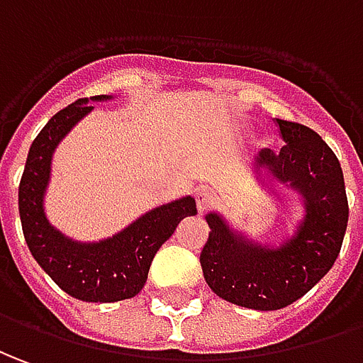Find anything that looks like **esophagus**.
<instances>
[{
    "mask_svg": "<svg viewBox=\"0 0 363 363\" xmlns=\"http://www.w3.org/2000/svg\"><path fill=\"white\" fill-rule=\"evenodd\" d=\"M215 203V196L209 189H199L196 194V206L199 213H206L209 207Z\"/></svg>",
    "mask_w": 363,
    "mask_h": 363,
    "instance_id": "1",
    "label": "esophagus"
}]
</instances>
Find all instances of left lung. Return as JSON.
<instances>
[{
  "label": "left lung",
  "mask_w": 363,
  "mask_h": 363,
  "mask_svg": "<svg viewBox=\"0 0 363 363\" xmlns=\"http://www.w3.org/2000/svg\"><path fill=\"white\" fill-rule=\"evenodd\" d=\"M284 146L264 148L257 166L304 197L306 215L279 249L247 241L223 217L209 213V239L199 255L209 289L255 311H279L298 301L332 269L348 227V197L336 154L304 124L277 118Z\"/></svg>",
  "instance_id": "1"
}]
</instances>
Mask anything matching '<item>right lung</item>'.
Segmentation results:
<instances>
[{
  "mask_svg": "<svg viewBox=\"0 0 363 363\" xmlns=\"http://www.w3.org/2000/svg\"><path fill=\"white\" fill-rule=\"evenodd\" d=\"M101 94L92 101H106ZM86 99L59 110L33 140L19 182V217L33 259L67 294L84 302H116L136 296L148 279L157 249L182 219L196 215V199L182 197L142 215L118 235L99 243H79L47 221L43 197L51 157L65 134L92 110Z\"/></svg>",
  "mask_w": 363,
  "mask_h": 363,
  "instance_id": "right-lung-1",
  "label": "right lung"
}]
</instances>
